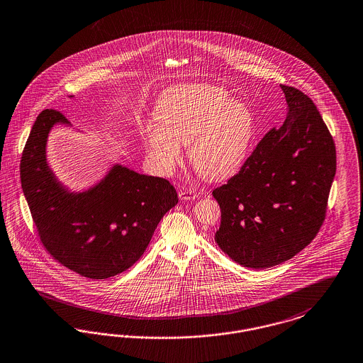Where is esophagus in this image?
I'll use <instances>...</instances> for the list:
<instances>
[{
    "label": "esophagus",
    "mask_w": 363,
    "mask_h": 363,
    "mask_svg": "<svg viewBox=\"0 0 363 363\" xmlns=\"http://www.w3.org/2000/svg\"><path fill=\"white\" fill-rule=\"evenodd\" d=\"M178 196H179V199H181V200L186 201V200H194V199H197V197H199V193H197L196 190H188V189H184V190H181V191L178 193Z\"/></svg>",
    "instance_id": "obj_1"
}]
</instances>
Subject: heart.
I'll use <instances>...</instances> for the list:
<instances>
[{
  "instance_id": "b5f03b06",
  "label": "heart",
  "mask_w": 363,
  "mask_h": 363,
  "mask_svg": "<svg viewBox=\"0 0 363 363\" xmlns=\"http://www.w3.org/2000/svg\"><path fill=\"white\" fill-rule=\"evenodd\" d=\"M157 118L145 124L143 143L150 164L162 175L173 174L182 145H189L190 163L203 178H231L243 167L255 136L252 111L209 84L169 90L157 105Z\"/></svg>"
}]
</instances>
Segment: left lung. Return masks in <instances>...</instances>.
Wrapping results in <instances>:
<instances>
[{
  "label": "left lung",
  "mask_w": 363,
  "mask_h": 363,
  "mask_svg": "<svg viewBox=\"0 0 363 363\" xmlns=\"http://www.w3.org/2000/svg\"><path fill=\"white\" fill-rule=\"evenodd\" d=\"M282 127L269 130L238 174L213 190L215 240L236 263L266 269L293 258L319 233L336 173V150L313 101L281 85Z\"/></svg>",
  "instance_id": "obj_1"
}]
</instances>
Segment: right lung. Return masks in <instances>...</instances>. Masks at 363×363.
<instances>
[{
  "mask_svg": "<svg viewBox=\"0 0 363 363\" xmlns=\"http://www.w3.org/2000/svg\"><path fill=\"white\" fill-rule=\"evenodd\" d=\"M55 124L70 123L54 109L38 116L20 160L21 188L40 240L55 261L81 276L120 274L143 255L160 218L178 203L174 186L115 164L96 186L69 191L45 160Z\"/></svg>",
  "mask_w": 363,
  "mask_h": 363,
  "instance_id": "right-lung-1",
  "label": "right lung"
}]
</instances>
